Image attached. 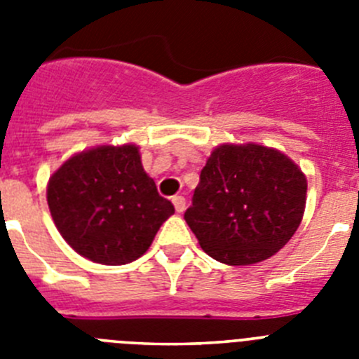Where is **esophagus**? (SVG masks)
<instances>
[{"instance_id":"34e87169","label":"esophagus","mask_w":359,"mask_h":359,"mask_svg":"<svg viewBox=\"0 0 359 359\" xmlns=\"http://www.w3.org/2000/svg\"><path fill=\"white\" fill-rule=\"evenodd\" d=\"M172 203H174V208H176L177 214H182V212L187 208V203H185V198H183V196H174Z\"/></svg>"}]
</instances>
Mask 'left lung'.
Returning <instances> with one entry per match:
<instances>
[{"mask_svg":"<svg viewBox=\"0 0 359 359\" xmlns=\"http://www.w3.org/2000/svg\"><path fill=\"white\" fill-rule=\"evenodd\" d=\"M306 192L304 172L277 149L224 144L203 167L185 221L212 259L255 264L293 237Z\"/></svg>","mask_w":359,"mask_h":359,"instance_id":"left-lung-1","label":"left lung"}]
</instances>
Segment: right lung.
I'll return each mask as SVG.
<instances>
[{
	"mask_svg": "<svg viewBox=\"0 0 359 359\" xmlns=\"http://www.w3.org/2000/svg\"><path fill=\"white\" fill-rule=\"evenodd\" d=\"M46 199L66 243L79 255L107 266L144 255L174 214L133 144L98 145L72 156L50 177Z\"/></svg>",
	"mask_w": 359,
	"mask_h": 359,
	"instance_id": "1",
	"label": "right lung"
}]
</instances>
